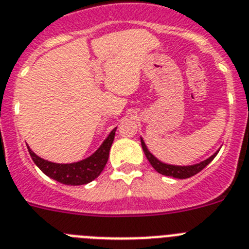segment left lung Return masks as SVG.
Masks as SVG:
<instances>
[{"mask_svg":"<svg viewBox=\"0 0 249 249\" xmlns=\"http://www.w3.org/2000/svg\"><path fill=\"white\" fill-rule=\"evenodd\" d=\"M142 146L144 153H145L146 158H148L149 163L151 164V166H153L158 173H160V174H163V176L173 177V178H178V179H187V178H190V177L196 176V173H199L200 170L204 169L205 166L208 165V164L214 159L215 155H217V153H215V154L212 155L209 159H207V160L202 161V163L199 164H196V165L176 166V165H169V164L161 163V161L158 160L157 158L153 157V154L148 150V148L145 146V142H144V140L142 139Z\"/></svg>","mask_w":249,"mask_h":249,"instance_id":"left-lung-1","label":"left lung"}]
</instances>
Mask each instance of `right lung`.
Here are the masks:
<instances>
[{
  "label": "right lung",
  "mask_w": 249,
  "mask_h": 249,
  "mask_svg": "<svg viewBox=\"0 0 249 249\" xmlns=\"http://www.w3.org/2000/svg\"><path fill=\"white\" fill-rule=\"evenodd\" d=\"M115 131L116 127L109 134V137L105 139L103 145L95 151L91 157L86 158L85 160L72 164L51 163V161H47L42 158L37 157L29 146H27V149H29V153L34 163L47 177L65 185H83L86 183H90L95 178H98L105 168L107 158H109L110 148H111L114 137H115Z\"/></svg>",
  "instance_id": "1"
}]
</instances>
